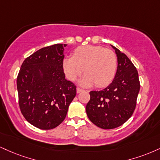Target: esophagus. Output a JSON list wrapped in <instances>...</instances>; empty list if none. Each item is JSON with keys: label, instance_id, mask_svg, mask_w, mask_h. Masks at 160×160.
<instances>
[{"label": "esophagus", "instance_id": "obj_1", "mask_svg": "<svg viewBox=\"0 0 160 160\" xmlns=\"http://www.w3.org/2000/svg\"><path fill=\"white\" fill-rule=\"evenodd\" d=\"M82 91H83V90L82 89H81V88H77V93H80V92H82Z\"/></svg>", "mask_w": 160, "mask_h": 160}]
</instances>
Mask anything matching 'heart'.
Here are the masks:
<instances>
[{"mask_svg":"<svg viewBox=\"0 0 160 160\" xmlns=\"http://www.w3.org/2000/svg\"><path fill=\"white\" fill-rule=\"evenodd\" d=\"M117 68L115 53L101 46L86 45L74 50L73 57L63 59L62 69L65 77L74 81L83 72L86 73L79 80L82 86L103 87L111 82Z\"/></svg>","mask_w":160,"mask_h":160,"instance_id":"b5f03b06","label":"heart"}]
</instances>
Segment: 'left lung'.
Returning a JSON list of instances; mask_svg holds the SVG:
<instances>
[{
	"label": "left lung",
	"mask_w": 160,
	"mask_h": 160,
	"mask_svg": "<svg viewBox=\"0 0 160 160\" xmlns=\"http://www.w3.org/2000/svg\"><path fill=\"white\" fill-rule=\"evenodd\" d=\"M118 66L112 82L101 91H91L86 107L89 120L100 128H116L131 117L140 89L138 72L130 59L111 45Z\"/></svg>",
	"instance_id": "1"
}]
</instances>
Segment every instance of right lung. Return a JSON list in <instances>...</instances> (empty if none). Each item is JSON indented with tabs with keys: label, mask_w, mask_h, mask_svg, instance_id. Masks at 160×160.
<instances>
[{
	"label": "right lung",
	"mask_w": 160,
	"mask_h": 160,
	"mask_svg": "<svg viewBox=\"0 0 160 160\" xmlns=\"http://www.w3.org/2000/svg\"><path fill=\"white\" fill-rule=\"evenodd\" d=\"M65 44L43 48L23 62L17 78L21 112L28 122L51 130L64 121L76 86L62 69Z\"/></svg>",
	"instance_id": "right-lung-1"
}]
</instances>
